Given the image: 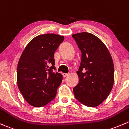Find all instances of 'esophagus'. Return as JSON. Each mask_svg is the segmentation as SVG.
<instances>
[{"label":"esophagus","mask_w":129,"mask_h":129,"mask_svg":"<svg viewBox=\"0 0 129 129\" xmlns=\"http://www.w3.org/2000/svg\"><path fill=\"white\" fill-rule=\"evenodd\" d=\"M68 75H69V74H67V73H62V75H63V77H67Z\"/></svg>","instance_id":"1"}]
</instances>
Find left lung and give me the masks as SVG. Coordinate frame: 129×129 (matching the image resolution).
Instances as JSON below:
<instances>
[{"label": "left lung", "mask_w": 129, "mask_h": 129, "mask_svg": "<svg viewBox=\"0 0 129 129\" xmlns=\"http://www.w3.org/2000/svg\"><path fill=\"white\" fill-rule=\"evenodd\" d=\"M72 36L82 52L77 72L79 82L73 89L74 95L84 105L96 107L108 96L112 88L113 61L106 46L93 34L83 32Z\"/></svg>", "instance_id": "obj_1"}]
</instances>
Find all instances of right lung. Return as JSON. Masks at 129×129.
Wrapping results in <instances>:
<instances>
[{
  "mask_svg": "<svg viewBox=\"0 0 129 129\" xmlns=\"http://www.w3.org/2000/svg\"><path fill=\"white\" fill-rule=\"evenodd\" d=\"M64 37L56 34L41 35L25 47L17 67V84L26 101L42 107L56 96L62 74L55 72L54 52Z\"/></svg>",
  "mask_w": 129,
  "mask_h": 129,
  "instance_id": "obj_1",
  "label": "right lung"
}]
</instances>
